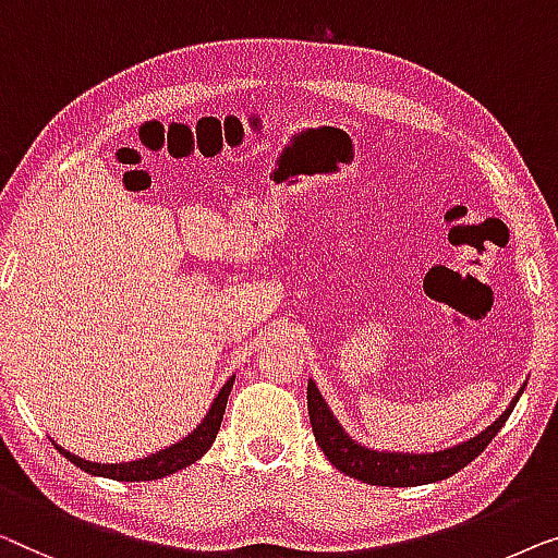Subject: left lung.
Masks as SVG:
<instances>
[{
    "label": "left lung",
    "instance_id": "1",
    "mask_svg": "<svg viewBox=\"0 0 558 558\" xmlns=\"http://www.w3.org/2000/svg\"><path fill=\"white\" fill-rule=\"evenodd\" d=\"M523 391V389H521ZM518 391V397H521ZM513 404L493 422V425L477 437H470L468 442L454 445L450 450L433 452V454H410V452H376L368 447H361L354 442L347 433H343L339 422L328 410V404L320 397L316 381H308V414L313 437L320 450L326 452L328 462L341 473H347L356 481H364L368 485H387V488H410V485H425L445 481L473 462L485 447L493 442V437L500 433L506 420L511 417Z\"/></svg>",
    "mask_w": 558,
    "mask_h": 558
}]
</instances>
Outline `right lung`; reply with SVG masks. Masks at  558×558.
Wrapping results in <instances>:
<instances>
[{
    "label": "right lung",
    "instance_id": "right-lung-1",
    "mask_svg": "<svg viewBox=\"0 0 558 558\" xmlns=\"http://www.w3.org/2000/svg\"><path fill=\"white\" fill-rule=\"evenodd\" d=\"M232 381L225 384L222 389H219V395L215 402H211V410L207 412V417H204L202 425L194 429L190 437H184L182 442L167 447V450H159L156 454H148L144 460H133V462H111V465H100V462H90V460H83L77 458V454H70L68 450H62L60 445H54L60 450V454H65V458L77 465L85 473L90 475H104V477H111V481H125V483H141V481H159L163 475H171L177 473V470H182L186 465H192V462H197L204 452L209 450L211 442H215V437L219 433V425H222V414H225V407H227V397H230L232 391Z\"/></svg>",
    "mask_w": 558,
    "mask_h": 558
}]
</instances>
